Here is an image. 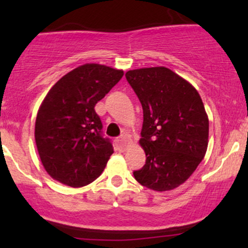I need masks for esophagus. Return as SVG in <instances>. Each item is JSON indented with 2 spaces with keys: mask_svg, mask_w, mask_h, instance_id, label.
I'll return each mask as SVG.
<instances>
[{
  "mask_svg": "<svg viewBox=\"0 0 248 248\" xmlns=\"http://www.w3.org/2000/svg\"><path fill=\"white\" fill-rule=\"evenodd\" d=\"M116 143H118L119 148H121V149H124V148L127 147V144L129 143V139L127 138V135H121L120 138L116 140Z\"/></svg>",
  "mask_w": 248,
  "mask_h": 248,
  "instance_id": "34e87169",
  "label": "esophagus"
}]
</instances>
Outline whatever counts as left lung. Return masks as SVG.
<instances>
[{
    "mask_svg": "<svg viewBox=\"0 0 248 248\" xmlns=\"http://www.w3.org/2000/svg\"><path fill=\"white\" fill-rule=\"evenodd\" d=\"M143 109L140 144L146 164L134 171L141 186L168 191L183 184L205 156L209 119L201 95L167 67L128 71Z\"/></svg>",
    "mask_w": 248,
    "mask_h": 248,
    "instance_id": "left-lung-1",
    "label": "left lung"
}]
</instances>
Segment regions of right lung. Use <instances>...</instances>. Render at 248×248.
Wrapping results in <instances>:
<instances>
[{
	"label": "right lung",
	"mask_w": 248,
	"mask_h": 248,
	"mask_svg": "<svg viewBox=\"0 0 248 248\" xmlns=\"http://www.w3.org/2000/svg\"><path fill=\"white\" fill-rule=\"evenodd\" d=\"M122 76V70L85 64L59 79L44 98L37 113L35 140L43 167L53 179L80 187L104 171L113 146L102 136L94 107Z\"/></svg>",
	"instance_id": "1"
}]
</instances>
